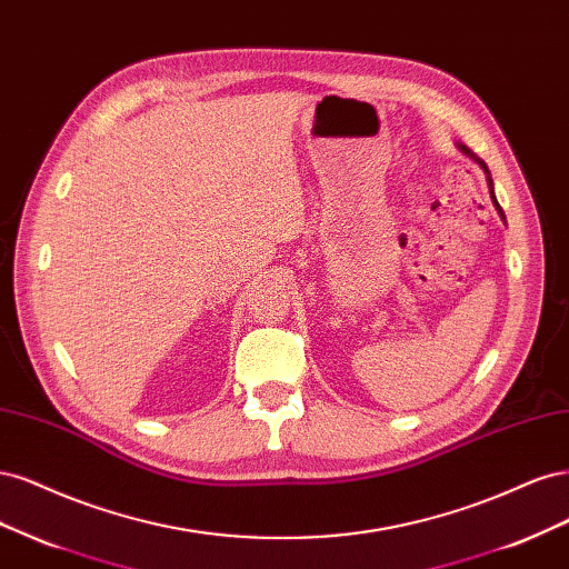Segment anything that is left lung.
Masks as SVG:
<instances>
[{
    "instance_id": "8db88e82",
    "label": "left lung",
    "mask_w": 569,
    "mask_h": 569,
    "mask_svg": "<svg viewBox=\"0 0 569 569\" xmlns=\"http://www.w3.org/2000/svg\"><path fill=\"white\" fill-rule=\"evenodd\" d=\"M458 146V151H461L463 156H468L470 160H475V162H478L480 164V168L485 170V174H487V184H489V196H491V203H493V208H497L499 210V214H501V219H503V222H506V217H503V210H501V206H499V200H497V196H493V181H491V174H489V170H487V164H485V160H480L478 156H475L470 149H468V146H463V143H456Z\"/></svg>"
}]
</instances>
